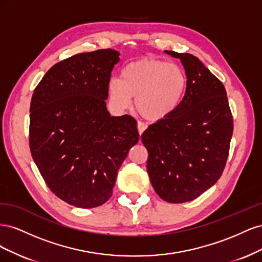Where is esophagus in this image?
<instances>
[{"instance_id": "obj_1", "label": "esophagus", "mask_w": 262, "mask_h": 262, "mask_svg": "<svg viewBox=\"0 0 262 262\" xmlns=\"http://www.w3.org/2000/svg\"><path fill=\"white\" fill-rule=\"evenodd\" d=\"M146 129V125L144 124V123H142V122H138V131H139V134H140V136H141V134L142 133H143L144 132V130Z\"/></svg>"}]
</instances>
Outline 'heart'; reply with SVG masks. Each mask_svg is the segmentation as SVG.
Segmentation results:
<instances>
[{"mask_svg":"<svg viewBox=\"0 0 262 262\" xmlns=\"http://www.w3.org/2000/svg\"><path fill=\"white\" fill-rule=\"evenodd\" d=\"M188 90V76L180 66L156 58H143L126 64L121 78L112 77L108 94L122 110L134 97V107L149 122H162L175 114Z\"/></svg>","mask_w":262,"mask_h":262,"instance_id":"heart-1","label":"heart"}]
</instances>
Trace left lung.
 <instances>
[{
	"label": "left lung",
	"mask_w": 262,
	"mask_h": 262,
	"mask_svg": "<svg viewBox=\"0 0 262 262\" xmlns=\"http://www.w3.org/2000/svg\"><path fill=\"white\" fill-rule=\"evenodd\" d=\"M181 61L188 76L186 97L167 120L142 134L147 172L164 201H191L222 176L233 136V117L224 85L190 53L165 50Z\"/></svg>",
	"instance_id": "left-lung-1"
}]
</instances>
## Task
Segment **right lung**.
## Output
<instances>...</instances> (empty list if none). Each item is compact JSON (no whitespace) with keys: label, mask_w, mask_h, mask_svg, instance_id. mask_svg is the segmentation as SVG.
<instances>
[{"label":"right lung","mask_w":262,"mask_h":262,"mask_svg":"<svg viewBox=\"0 0 262 262\" xmlns=\"http://www.w3.org/2000/svg\"><path fill=\"white\" fill-rule=\"evenodd\" d=\"M119 53L100 49L60 61L30 102L29 146L51 191L92 209L113 194L118 170L139 141L136 119L108 113V82Z\"/></svg>","instance_id":"add662e5"}]
</instances>
